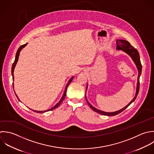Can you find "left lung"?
Wrapping results in <instances>:
<instances>
[{
  "label": "left lung",
  "mask_w": 154,
  "mask_h": 154,
  "mask_svg": "<svg viewBox=\"0 0 154 154\" xmlns=\"http://www.w3.org/2000/svg\"><path fill=\"white\" fill-rule=\"evenodd\" d=\"M116 49L118 50H121L123 51H124L126 53H127L128 55H130L131 56V57L132 58V59L133 60L134 62L135 63L136 66H137L139 74H138V77H137V83L136 93V95L134 97V98L131 100V101L127 106H126L123 109H121V110H119L118 111L115 112H105L95 108L94 107H93L89 103V101H88V100L86 98V95H85L86 100L87 103L89 104V107L94 111H95V112L98 113H100L101 115H106V116H115V115H116L121 113L124 110H125L133 102H134L135 101V100L136 99L137 96V95L139 94V88H140V81H139V79H140V75L142 74V64H141V62H140V56H139V53L138 51L135 48H134L130 44V43L128 41H127L126 40H123V39H118V40H116ZM87 89H88V85H87V87H86V90H87Z\"/></svg>",
  "instance_id": "obj_1"
}]
</instances>
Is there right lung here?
Wrapping results in <instances>:
<instances>
[{
	"label": "right lung",
	"instance_id": "add662e5",
	"mask_svg": "<svg viewBox=\"0 0 154 154\" xmlns=\"http://www.w3.org/2000/svg\"><path fill=\"white\" fill-rule=\"evenodd\" d=\"M27 44H27H24V45H22L21 46H20V47H19V48L18 49L17 51L16 56H15V59L14 62L13 64H12V70H11V73H12V80H13V81H14V70L15 66V65H16V63H17V61H18V56H19V54H20V51L21 50V49H22L23 48H24ZM73 78H74V77H72V78H71V79L69 80V82H68V83H67V85H66V87H65V91H64V92H63V96H62L61 100H60L59 101V103H57L54 107H53L52 108H51V109H48V110H45V111H36V110H33V111L35 112H36V113H44V112H48V111L54 110V109H56L57 107H58L60 105V104L63 102V101L64 100V99H65V96H66V93L67 88H68V86H69V85L71 83V82H72ZM12 85H13V88H14V83H12ZM15 95H16L17 98L18 99L17 95L16 94H15ZM18 100L20 101L19 99H18Z\"/></svg>",
	"mask_w": 154,
	"mask_h": 154
}]
</instances>
